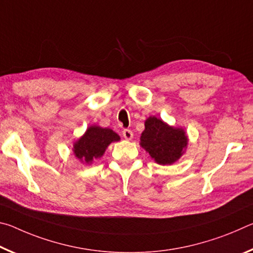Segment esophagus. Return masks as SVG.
Here are the masks:
<instances>
[{
    "mask_svg": "<svg viewBox=\"0 0 253 253\" xmlns=\"http://www.w3.org/2000/svg\"><path fill=\"white\" fill-rule=\"evenodd\" d=\"M123 137L127 140H130L132 138V131L130 129H124L123 130Z\"/></svg>",
    "mask_w": 253,
    "mask_h": 253,
    "instance_id": "1",
    "label": "esophagus"
}]
</instances>
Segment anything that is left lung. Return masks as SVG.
Returning <instances> with one entry per match:
<instances>
[{"mask_svg":"<svg viewBox=\"0 0 253 253\" xmlns=\"http://www.w3.org/2000/svg\"><path fill=\"white\" fill-rule=\"evenodd\" d=\"M188 137L182 127H174L155 116L145 121L140 143L152 160L160 165H172L185 153Z\"/></svg>","mask_w":253,"mask_h":253,"instance_id":"left-lung-1","label":"left lung"}]
</instances>
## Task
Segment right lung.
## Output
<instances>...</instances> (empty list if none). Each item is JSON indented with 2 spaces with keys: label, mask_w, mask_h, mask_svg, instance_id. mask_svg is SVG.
Masks as SVG:
<instances>
[{
  "label": "right lung",
  "mask_w": 253,
  "mask_h": 253,
  "mask_svg": "<svg viewBox=\"0 0 253 253\" xmlns=\"http://www.w3.org/2000/svg\"><path fill=\"white\" fill-rule=\"evenodd\" d=\"M118 140H121V137L110 128L92 125L74 143L72 152L79 162L90 165L95 158L102 157L111 143Z\"/></svg>",
  "instance_id": "right-lung-1"
}]
</instances>
